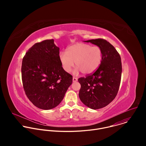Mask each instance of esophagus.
<instances>
[{
    "label": "esophagus",
    "mask_w": 146,
    "mask_h": 146,
    "mask_svg": "<svg viewBox=\"0 0 146 146\" xmlns=\"http://www.w3.org/2000/svg\"><path fill=\"white\" fill-rule=\"evenodd\" d=\"M77 81V78L74 77H73V82H76Z\"/></svg>",
    "instance_id": "34e87169"
}]
</instances>
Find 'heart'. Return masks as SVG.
Instances as JSON below:
<instances>
[{
  "instance_id": "1",
  "label": "heart",
  "mask_w": 146,
  "mask_h": 146,
  "mask_svg": "<svg viewBox=\"0 0 146 146\" xmlns=\"http://www.w3.org/2000/svg\"><path fill=\"white\" fill-rule=\"evenodd\" d=\"M59 59L62 69L69 73L75 65L74 74L80 72L88 74L96 70L99 66L102 58V51L98 46L92 47L84 43H78L69 47L66 51L59 53Z\"/></svg>"
}]
</instances>
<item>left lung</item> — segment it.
<instances>
[{
    "mask_svg": "<svg viewBox=\"0 0 146 146\" xmlns=\"http://www.w3.org/2000/svg\"><path fill=\"white\" fill-rule=\"evenodd\" d=\"M91 43L100 48L102 58L98 69L93 74L78 79L81 84L79 98L82 103L94 110L108 106L115 98L119 87L122 64L119 54L108 41L92 39Z\"/></svg>",
    "mask_w": 146,
    "mask_h": 146,
    "instance_id": "left-lung-1",
    "label": "left lung"
}]
</instances>
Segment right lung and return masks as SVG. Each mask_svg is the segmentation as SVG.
Masks as SVG:
<instances>
[{
  "mask_svg": "<svg viewBox=\"0 0 146 146\" xmlns=\"http://www.w3.org/2000/svg\"><path fill=\"white\" fill-rule=\"evenodd\" d=\"M59 53L54 39L46 40L35 44L23 58L24 89L29 100L39 109L56 107L72 84V75L62 68Z\"/></svg>",
  "mask_w": 146,
  "mask_h": 146,
  "instance_id": "obj_1",
  "label": "right lung"
}]
</instances>
